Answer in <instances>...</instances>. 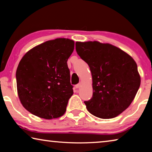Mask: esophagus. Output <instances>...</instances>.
Instances as JSON below:
<instances>
[{
    "label": "esophagus",
    "instance_id": "esophagus-1",
    "mask_svg": "<svg viewBox=\"0 0 152 152\" xmlns=\"http://www.w3.org/2000/svg\"><path fill=\"white\" fill-rule=\"evenodd\" d=\"M80 86H81V83H80H80L76 84V85L75 86V87H76V88H80Z\"/></svg>",
    "mask_w": 152,
    "mask_h": 152
}]
</instances>
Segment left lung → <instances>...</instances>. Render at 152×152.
<instances>
[{"label":"left lung","instance_id":"obj_1","mask_svg":"<svg viewBox=\"0 0 152 152\" xmlns=\"http://www.w3.org/2000/svg\"><path fill=\"white\" fill-rule=\"evenodd\" d=\"M78 56L88 64L92 77V97L84 101L94 116L112 119L127 109L140 86L141 78L134 60L109 43H76Z\"/></svg>","mask_w":152,"mask_h":152}]
</instances>
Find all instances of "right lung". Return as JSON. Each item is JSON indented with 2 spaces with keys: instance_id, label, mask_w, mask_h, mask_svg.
I'll return each mask as SVG.
<instances>
[{
  "instance_id": "1",
  "label": "right lung",
  "mask_w": 152,
  "mask_h": 152,
  "mask_svg": "<svg viewBox=\"0 0 152 152\" xmlns=\"http://www.w3.org/2000/svg\"><path fill=\"white\" fill-rule=\"evenodd\" d=\"M74 49L73 40H50L35 46L20 60L16 72L18 96L25 109L45 119L66 112L73 94L67 61Z\"/></svg>"
}]
</instances>
